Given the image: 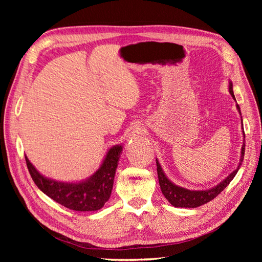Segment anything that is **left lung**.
<instances>
[{
	"instance_id": "1",
	"label": "left lung",
	"mask_w": 262,
	"mask_h": 262,
	"mask_svg": "<svg viewBox=\"0 0 262 262\" xmlns=\"http://www.w3.org/2000/svg\"><path fill=\"white\" fill-rule=\"evenodd\" d=\"M228 89H229V93H231V95H232V97L235 99L232 82H229ZM236 107H237V109H238V112L242 116L239 105L237 104ZM242 123H243V119H242ZM243 129H244V126H243ZM243 133L245 137V132H243ZM244 155H245V142L242 146V156H241V163L238 165V167H237L232 173H229V176H227L223 181L221 182V184H219L217 186H215L212 189H209V190H189V189H185L182 187H178L176 185H173L172 182L165 176V173L161 167L160 163H158V161H156L157 176H158V181H160L162 192L166 199L168 200V202L176 208L200 207V205H203L205 203L210 202L211 200H213L214 198L219 195L229 185V182L233 180V178L236 176L237 171H238V169L241 167L242 162L244 160Z\"/></svg>"
}]
</instances>
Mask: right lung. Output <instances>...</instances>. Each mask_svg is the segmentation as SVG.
<instances>
[{"label": "right lung", "instance_id": "add662e5", "mask_svg": "<svg viewBox=\"0 0 262 262\" xmlns=\"http://www.w3.org/2000/svg\"><path fill=\"white\" fill-rule=\"evenodd\" d=\"M121 152V145L113 146L108 150L99 169L92 177L78 184L46 178L38 172L27 156L25 160L31 178L43 193L70 210L90 212L101 209L109 200Z\"/></svg>", "mask_w": 262, "mask_h": 262}]
</instances>
